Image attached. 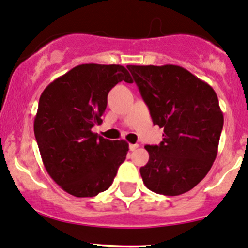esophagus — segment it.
I'll list each match as a JSON object with an SVG mask.
<instances>
[{
  "mask_svg": "<svg viewBox=\"0 0 248 248\" xmlns=\"http://www.w3.org/2000/svg\"><path fill=\"white\" fill-rule=\"evenodd\" d=\"M139 147H140L139 144H130V145H129V148H130V150H131V152H134V150H136Z\"/></svg>",
  "mask_w": 248,
  "mask_h": 248,
  "instance_id": "34e87169",
  "label": "esophagus"
}]
</instances>
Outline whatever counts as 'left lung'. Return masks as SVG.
Instances as JSON below:
<instances>
[{
    "label": "left lung",
    "instance_id": "1",
    "mask_svg": "<svg viewBox=\"0 0 248 248\" xmlns=\"http://www.w3.org/2000/svg\"><path fill=\"white\" fill-rule=\"evenodd\" d=\"M154 125L159 145H145L141 177L150 191L179 196L204 179L216 159L223 113L213 87L179 65H127Z\"/></svg>",
    "mask_w": 248,
    "mask_h": 248
}]
</instances>
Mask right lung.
I'll list each match as a JSON object with an SVG mask.
<instances>
[{"label":"right lung","instance_id":"right-lung-1","mask_svg":"<svg viewBox=\"0 0 248 248\" xmlns=\"http://www.w3.org/2000/svg\"><path fill=\"white\" fill-rule=\"evenodd\" d=\"M121 81L132 82L123 65L80 64L40 95L35 140L48 175L69 195L94 197L106 191L126 157V141H109L92 131L103 123L107 94Z\"/></svg>","mask_w":248,"mask_h":248}]
</instances>
